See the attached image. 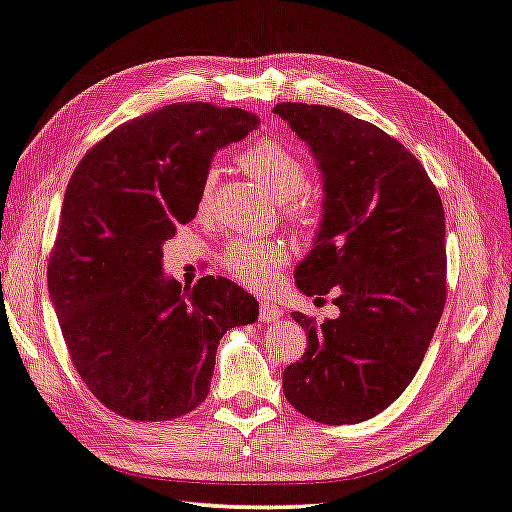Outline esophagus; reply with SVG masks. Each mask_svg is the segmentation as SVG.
Here are the masks:
<instances>
[{"instance_id": "esophagus-1", "label": "esophagus", "mask_w": 512, "mask_h": 512, "mask_svg": "<svg viewBox=\"0 0 512 512\" xmlns=\"http://www.w3.org/2000/svg\"><path fill=\"white\" fill-rule=\"evenodd\" d=\"M282 315H284V310L273 302L259 304V319H262V322H277Z\"/></svg>"}]
</instances>
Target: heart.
<instances>
[{
  "instance_id": "obj_1",
  "label": "heart",
  "mask_w": 512,
  "mask_h": 512,
  "mask_svg": "<svg viewBox=\"0 0 512 512\" xmlns=\"http://www.w3.org/2000/svg\"><path fill=\"white\" fill-rule=\"evenodd\" d=\"M242 164L277 202H286V199L299 195L308 184L306 164L277 139H264V142L250 146L242 155ZM215 182L217 168H210L202 179V188H199V206L202 208L213 197ZM288 215L295 224L304 228L315 224V208L306 199H297L290 204ZM284 259L286 250L282 244L244 239V242H235L224 250L222 264L242 284L262 288L273 282L275 270Z\"/></svg>"
}]
</instances>
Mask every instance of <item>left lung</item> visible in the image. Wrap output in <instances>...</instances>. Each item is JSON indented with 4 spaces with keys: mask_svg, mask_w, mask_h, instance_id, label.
Returning <instances> with one entry per match:
<instances>
[{
    "mask_svg": "<svg viewBox=\"0 0 512 512\" xmlns=\"http://www.w3.org/2000/svg\"><path fill=\"white\" fill-rule=\"evenodd\" d=\"M273 113L315 157L322 219L295 268L304 295L335 290V319L293 313L308 348L284 370V395L315 422L375 417L413 382L446 302V219L415 155L382 128L330 106Z\"/></svg>",
    "mask_w": 512,
    "mask_h": 512,
    "instance_id": "left-lung-1",
    "label": "left lung"
}]
</instances>
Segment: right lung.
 I'll return each instance as SVG.
<instances>
[{
  "instance_id": "add662e5",
  "label": "right lung",
  "mask_w": 512,
  "mask_h": 512,
  "mask_svg": "<svg viewBox=\"0 0 512 512\" xmlns=\"http://www.w3.org/2000/svg\"><path fill=\"white\" fill-rule=\"evenodd\" d=\"M257 126L242 108L170 104L115 128L70 177L48 293L79 377L117 415L190 413L210 390L219 339L257 322V299L230 279L182 286L162 268L210 159Z\"/></svg>"
}]
</instances>
